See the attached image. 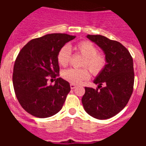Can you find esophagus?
Masks as SVG:
<instances>
[{
	"instance_id": "obj_1",
	"label": "esophagus",
	"mask_w": 146,
	"mask_h": 146,
	"mask_svg": "<svg viewBox=\"0 0 146 146\" xmlns=\"http://www.w3.org/2000/svg\"><path fill=\"white\" fill-rule=\"evenodd\" d=\"M76 87V86L75 84H73V83H71L70 84V88L71 89H74Z\"/></svg>"
}]
</instances>
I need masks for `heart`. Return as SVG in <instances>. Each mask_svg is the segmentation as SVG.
I'll use <instances>...</instances> for the list:
<instances>
[{"mask_svg": "<svg viewBox=\"0 0 146 146\" xmlns=\"http://www.w3.org/2000/svg\"><path fill=\"white\" fill-rule=\"evenodd\" d=\"M75 49L84 57L82 66H87L93 75L99 74L105 66V58L98 54L96 45L89 41H82L75 46ZM58 64L62 66H67L70 61L71 51L68 45H64L57 53ZM62 77L73 84H80L89 78V73L86 68L67 69L61 73Z\"/></svg>", "mask_w": 146, "mask_h": 146, "instance_id": "obj_1", "label": "heart"}]
</instances>
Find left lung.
<instances>
[{
    "label": "left lung",
    "mask_w": 146,
    "mask_h": 146,
    "mask_svg": "<svg viewBox=\"0 0 146 146\" xmlns=\"http://www.w3.org/2000/svg\"><path fill=\"white\" fill-rule=\"evenodd\" d=\"M105 55L106 64L93 82L96 89L85 87L82 103L87 113L98 120L111 118L127 105L134 84L133 60L122 44L100 35H87Z\"/></svg>",
    "instance_id": "1"
}]
</instances>
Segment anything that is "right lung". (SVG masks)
I'll return each mask as SVG.
<instances>
[{
    "mask_svg": "<svg viewBox=\"0 0 146 146\" xmlns=\"http://www.w3.org/2000/svg\"><path fill=\"white\" fill-rule=\"evenodd\" d=\"M75 35L53 33L29 41L19 51L13 73L15 94L23 108L32 115L46 118L61 110L70 83L64 79H55L54 85L48 76L56 78L59 73L57 53Z\"/></svg>",
    "mask_w": 146,
    "mask_h": 146,
    "instance_id": "right-lung-1",
    "label": "right lung"
}]
</instances>
